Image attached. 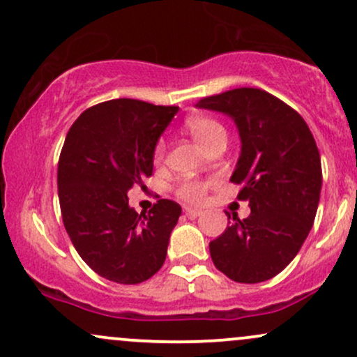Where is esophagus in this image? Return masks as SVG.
Segmentation results:
<instances>
[{
  "label": "esophagus",
  "mask_w": 357,
  "mask_h": 357,
  "mask_svg": "<svg viewBox=\"0 0 357 357\" xmlns=\"http://www.w3.org/2000/svg\"><path fill=\"white\" fill-rule=\"evenodd\" d=\"M184 213H186L190 218H198L199 215H203L202 210H196V208H191V206H184Z\"/></svg>",
  "instance_id": "esophagus-1"
}]
</instances>
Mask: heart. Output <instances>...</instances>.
<instances>
[{
    "label": "heart",
    "instance_id": "obj_1",
    "mask_svg": "<svg viewBox=\"0 0 357 357\" xmlns=\"http://www.w3.org/2000/svg\"><path fill=\"white\" fill-rule=\"evenodd\" d=\"M188 132L191 134L192 139L203 147L204 151H208L215 142L225 139L227 141V129L220 124L215 119L206 117V116H192L188 117L184 122ZM166 154V141L165 139H159L155 142L154 147V162H159L165 159ZM210 181H203V179H192V178H184L174 186V192L179 199L184 202L198 203L204 198V192H206Z\"/></svg>",
    "mask_w": 357,
    "mask_h": 357
}]
</instances>
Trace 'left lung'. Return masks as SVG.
Listing matches in <instances>:
<instances>
[{"instance_id":"1","label":"left lung","mask_w":357,"mask_h":357,"mask_svg":"<svg viewBox=\"0 0 357 357\" xmlns=\"http://www.w3.org/2000/svg\"><path fill=\"white\" fill-rule=\"evenodd\" d=\"M196 105L227 114L238 127L231 183L241 184L238 199L252 210L243 220L233 215L210 241L213 264L240 284L268 280L294 260L314 225L322 167L312 132L297 110L261 89H233Z\"/></svg>"}]
</instances>
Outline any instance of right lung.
<instances>
[{"label":"right lung","mask_w":357,"mask_h":357,"mask_svg":"<svg viewBox=\"0 0 357 357\" xmlns=\"http://www.w3.org/2000/svg\"><path fill=\"white\" fill-rule=\"evenodd\" d=\"M176 112L174 105L107 100L82 112L65 137L56 176L65 230L107 280L141 284L165 264L181 206L158 199L139 215L127 191L153 174L155 142Z\"/></svg>","instance_id":"add662e5"}]
</instances>
